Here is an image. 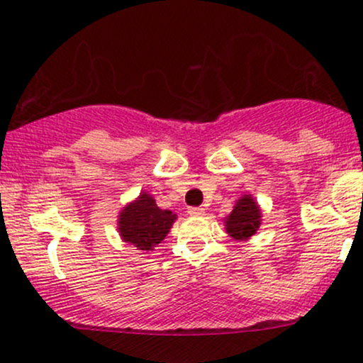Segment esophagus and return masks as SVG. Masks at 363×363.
<instances>
[{
  "mask_svg": "<svg viewBox=\"0 0 363 363\" xmlns=\"http://www.w3.org/2000/svg\"><path fill=\"white\" fill-rule=\"evenodd\" d=\"M188 213H189V215H194V217H198V215L205 213V210H203L201 206H189Z\"/></svg>",
  "mask_w": 363,
  "mask_h": 363,
  "instance_id": "obj_1",
  "label": "esophagus"
}]
</instances>
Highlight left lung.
<instances>
[{
    "instance_id": "obj_1",
    "label": "left lung",
    "mask_w": 363,
    "mask_h": 363,
    "mask_svg": "<svg viewBox=\"0 0 363 363\" xmlns=\"http://www.w3.org/2000/svg\"><path fill=\"white\" fill-rule=\"evenodd\" d=\"M260 208L250 194L236 203L229 217H225V229L234 240H248L260 225Z\"/></svg>"
}]
</instances>
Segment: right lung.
Listing matches in <instances>:
<instances>
[{"label": "right lung", "instance_id": "obj_1", "mask_svg": "<svg viewBox=\"0 0 363 363\" xmlns=\"http://www.w3.org/2000/svg\"><path fill=\"white\" fill-rule=\"evenodd\" d=\"M118 230L122 240L136 246L141 252H150L165 240L177 215L160 210L153 196L143 193L136 201L122 210Z\"/></svg>", "mask_w": 363, "mask_h": 363}]
</instances>
